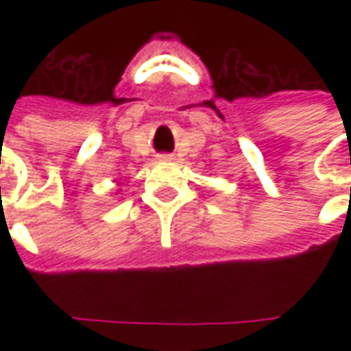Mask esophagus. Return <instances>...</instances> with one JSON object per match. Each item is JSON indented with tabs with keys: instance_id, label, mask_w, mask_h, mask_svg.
I'll return each mask as SVG.
<instances>
[{
	"instance_id": "1",
	"label": "esophagus",
	"mask_w": 351,
	"mask_h": 351,
	"mask_svg": "<svg viewBox=\"0 0 351 351\" xmlns=\"http://www.w3.org/2000/svg\"><path fill=\"white\" fill-rule=\"evenodd\" d=\"M158 160H162V162H171L173 156L171 154H158Z\"/></svg>"
}]
</instances>
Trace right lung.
<instances>
[{
    "instance_id": "add662e5",
    "label": "right lung",
    "mask_w": 351,
    "mask_h": 351,
    "mask_svg": "<svg viewBox=\"0 0 351 351\" xmlns=\"http://www.w3.org/2000/svg\"><path fill=\"white\" fill-rule=\"evenodd\" d=\"M114 182H117V186H120L121 182H120V178H114ZM118 191H121V189H117V193H114V195H120V193Z\"/></svg>"
}]
</instances>
